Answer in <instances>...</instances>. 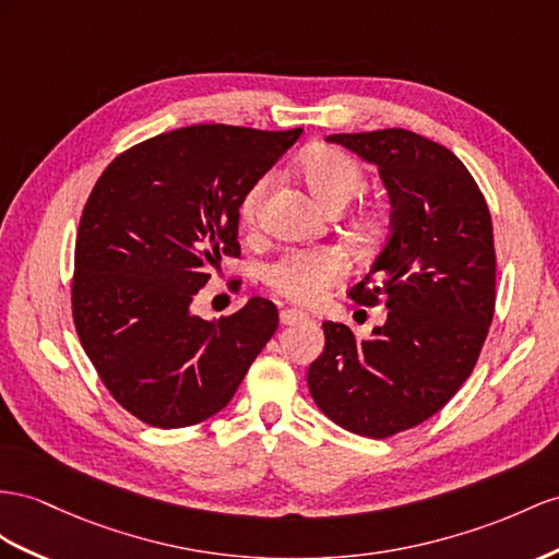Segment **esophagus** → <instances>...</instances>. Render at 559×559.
Listing matches in <instances>:
<instances>
[{
  "mask_svg": "<svg viewBox=\"0 0 559 559\" xmlns=\"http://www.w3.org/2000/svg\"><path fill=\"white\" fill-rule=\"evenodd\" d=\"M281 323L283 325H293V323H299V321H307L309 317L305 311H299V309H281Z\"/></svg>",
  "mask_w": 559,
  "mask_h": 559,
  "instance_id": "34e87169",
  "label": "esophagus"
}]
</instances>
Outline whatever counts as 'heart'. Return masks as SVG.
Listing matches in <instances>:
<instances>
[{
    "instance_id": "1",
    "label": "heart",
    "mask_w": 559,
    "mask_h": 559,
    "mask_svg": "<svg viewBox=\"0 0 559 559\" xmlns=\"http://www.w3.org/2000/svg\"><path fill=\"white\" fill-rule=\"evenodd\" d=\"M299 171H302L309 191L331 210L345 207L349 200L366 189L368 181L364 167L352 155L331 146L313 148L299 165ZM269 186L271 177H262L242 193L238 205V217L242 224H254L269 193ZM347 271V257L337 248L288 250L264 269V281L271 290L293 299L297 305H313L335 283L345 278Z\"/></svg>"
}]
</instances>
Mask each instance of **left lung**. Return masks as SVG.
Returning <instances> with one entry per match:
<instances>
[{"instance_id":"1","label":"left lung","mask_w":559,"mask_h":559,"mask_svg":"<svg viewBox=\"0 0 559 559\" xmlns=\"http://www.w3.org/2000/svg\"><path fill=\"white\" fill-rule=\"evenodd\" d=\"M328 141L378 165L390 191V238L347 290L390 311L368 340L325 321L307 384L347 432L388 439L432 418L477 366L496 307L493 224L477 181L441 143L402 127Z\"/></svg>"}]
</instances>
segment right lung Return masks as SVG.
<instances>
[{
	"label": "right lung",
	"mask_w": 559,
	"mask_h": 559,
	"mask_svg": "<svg viewBox=\"0 0 559 559\" xmlns=\"http://www.w3.org/2000/svg\"><path fill=\"white\" fill-rule=\"evenodd\" d=\"M299 134L181 127L127 148L94 183L75 240L73 321L106 390L141 423L179 429L219 413L276 333L264 297L219 321L193 317L191 302L222 257H240V198Z\"/></svg>",
	"instance_id": "right-lung-1"
}]
</instances>
